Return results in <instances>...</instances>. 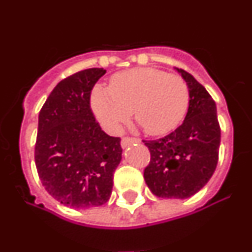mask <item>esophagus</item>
<instances>
[{"label":"esophagus","instance_id":"esophagus-1","mask_svg":"<svg viewBox=\"0 0 252 252\" xmlns=\"http://www.w3.org/2000/svg\"><path fill=\"white\" fill-rule=\"evenodd\" d=\"M133 142H140V140L136 139V137H124L121 140V146L122 148H126V146L131 145Z\"/></svg>","mask_w":252,"mask_h":252}]
</instances>
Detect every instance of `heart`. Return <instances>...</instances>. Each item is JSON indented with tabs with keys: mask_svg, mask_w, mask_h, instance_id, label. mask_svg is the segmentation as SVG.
<instances>
[{
	"mask_svg": "<svg viewBox=\"0 0 252 252\" xmlns=\"http://www.w3.org/2000/svg\"><path fill=\"white\" fill-rule=\"evenodd\" d=\"M189 106V88L178 74L157 68H133L111 78L110 87L95 86L91 108L108 132L116 133L133 111L149 135H162L175 128Z\"/></svg>",
	"mask_w": 252,
	"mask_h": 252,
	"instance_id": "heart-1",
	"label": "heart"
}]
</instances>
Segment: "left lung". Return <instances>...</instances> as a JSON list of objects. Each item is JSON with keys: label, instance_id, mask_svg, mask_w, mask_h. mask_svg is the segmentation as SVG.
Segmentation results:
<instances>
[{"label": "left lung", "instance_id": "8db88e82", "mask_svg": "<svg viewBox=\"0 0 252 252\" xmlns=\"http://www.w3.org/2000/svg\"><path fill=\"white\" fill-rule=\"evenodd\" d=\"M175 69L188 84V112L171 133L144 140L151 155L144 179L157 197L184 199L201 190L215 173L221 128L216 103L206 88L192 74Z\"/></svg>", "mask_w": 252, "mask_h": 252}]
</instances>
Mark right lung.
<instances>
[{
	"label": "right lung",
	"instance_id": "1",
	"mask_svg": "<svg viewBox=\"0 0 252 252\" xmlns=\"http://www.w3.org/2000/svg\"><path fill=\"white\" fill-rule=\"evenodd\" d=\"M104 73L84 69L63 79L39 113L37 174L51 197L72 208L106 203L122 159L121 139L107 135L91 110V92Z\"/></svg>",
	"mask_w": 252,
	"mask_h": 252
}]
</instances>
